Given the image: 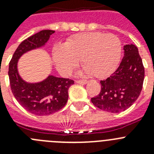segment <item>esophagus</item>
<instances>
[{
	"instance_id": "obj_1",
	"label": "esophagus",
	"mask_w": 154,
	"mask_h": 154,
	"mask_svg": "<svg viewBox=\"0 0 154 154\" xmlns=\"http://www.w3.org/2000/svg\"><path fill=\"white\" fill-rule=\"evenodd\" d=\"M76 83H78V84H86L88 83V81L87 80H77L76 81Z\"/></svg>"
}]
</instances>
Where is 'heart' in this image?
<instances>
[{
    "label": "heart",
    "mask_w": 154,
    "mask_h": 154,
    "mask_svg": "<svg viewBox=\"0 0 154 154\" xmlns=\"http://www.w3.org/2000/svg\"><path fill=\"white\" fill-rule=\"evenodd\" d=\"M122 43L113 34L98 32L76 34L64 45L53 49V59L62 75L70 74L79 61L84 66L80 75H92L103 78L115 71L120 61Z\"/></svg>",
    "instance_id": "1"
}]
</instances>
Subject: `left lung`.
I'll return each mask as SVG.
<instances>
[{"mask_svg":"<svg viewBox=\"0 0 154 154\" xmlns=\"http://www.w3.org/2000/svg\"><path fill=\"white\" fill-rule=\"evenodd\" d=\"M124 57L117 70L101 80V90L91 98L94 106L104 111L119 113L136 102L141 93L144 80V67L136 46H124Z\"/></svg>","mask_w":154,"mask_h":154,"instance_id":"obj_1","label":"left lung"}]
</instances>
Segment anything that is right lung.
Wrapping results in <instances>:
<instances>
[{"label": "right lung", "instance_id": "right-lung-1", "mask_svg": "<svg viewBox=\"0 0 154 154\" xmlns=\"http://www.w3.org/2000/svg\"><path fill=\"white\" fill-rule=\"evenodd\" d=\"M53 33L54 30H42L25 39L14 51L9 64L8 77L13 95L26 111L39 116L51 115L63 108L68 99V89L74 81L49 75L40 82H26L18 72V63L25 54L45 47Z\"/></svg>", "mask_w": 154, "mask_h": 154}]
</instances>
